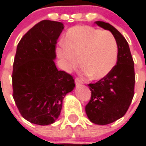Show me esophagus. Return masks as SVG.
<instances>
[{"label": "esophagus", "mask_w": 146, "mask_h": 146, "mask_svg": "<svg viewBox=\"0 0 146 146\" xmlns=\"http://www.w3.org/2000/svg\"><path fill=\"white\" fill-rule=\"evenodd\" d=\"M84 84V82H83V80H82L80 78H75V84L77 85V86H78V85H81V84Z\"/></svg>", "instance_id": "obj_1"}]
</instances>
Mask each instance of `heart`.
Segmentation results:
<instances>
[{
	"mask_svg": "<svg viewBox=\"0 0 146 146\" xmlns=\"http://www.w3.org/2000/svg\"><path fill=\"white\" fill-rule=\"evenodd\" d=\"M56 54L63 61L67 70L80 64L90 78L102 79L114 68L118 45L111 33L90 26H77L67 32L64 45L56 48Z\"/></svg>",
	"mask_w": 146,
	"mask_h": 146,
	"instance_id": "1",
	"label": "heart"
}]
</instances>
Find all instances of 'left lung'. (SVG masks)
I'll return each instance as SVG.
<instances>
[{
    "label": "left lung",
    "mask_w": 146,
    "mask_h": 146,
    "mask_svg": "<svg viewBox=\"0 0 146 146\" xmlns=\"http://www.w3.org/2000/svg\"><path fill=\"white\" fill-rule=\"evenodd\" d=\"M108 30L115 37L118 45L116 65L108 75L88 84L91 99L86 105V115L92 123L104 125L120 119L126 113L134 95V62L128 43L113 26L104 21H96Z\"/></svg>",
    "instance_id": "8db88e82"
}]
</instances>
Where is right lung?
I'll return each instance as SVG.
<instances>
[{
	"instance_id": "add662e5",
	"label": "right lung",
	"mask_w": 146,
	"mask_h": 146,
	"mask_svg": "<svg viewBox=\"0 0 146 146\" xmlns=\"http://www.w3.org/2000/svg\"><path fill=\"white\" fill-rule=\"evenodd\" d=\"M64 27L43 20L29 30L17 46L12 75L13 96L23 118L39 125L56 121L62 100L75 86L71 74L54 63L56 41Z\"/></svg>"
}]
</instances>
